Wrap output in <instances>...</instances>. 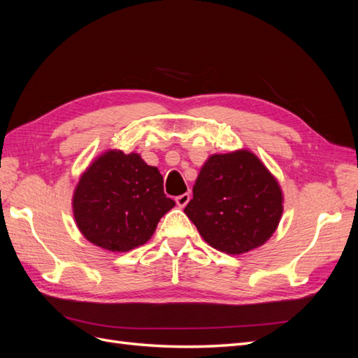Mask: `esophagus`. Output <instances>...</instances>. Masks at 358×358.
<instances>
[{"instance_id":"34e87169","label":"esophagus","mask_w":358,"mask_h":358,"mask_svg":"<svg viewBox=\"0 0 358 358\" xmlns=\"http://www.w3.org/2000/svg\"><path fill=\"white\" fill-rule=\"evenodd\" d=\"M189 199H191V196H189V192H185V194H182V196L176 197V203H178V206H179V208H180V209H183V208H185V206L188 204Z\"/></svg>"}]
</instances>
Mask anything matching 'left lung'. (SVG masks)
<instances>
[{
  "instance_id": "obj_1",
  "label": "left lung",
  "mask_w": 358,
  "mask_h": 358,
  "mask_svg": "<svg viewBox=\"0 0 358 358\" xmlns=\"http://www.w3.org/2000/svg\"><path fill=\"white\" fill-rule=\"evenodd\" d=\"M183 212L206 243L241 255L273 236L282 218L284 192L262 159L237 149L204 161Z\"/></svg>"
}]
</instances>
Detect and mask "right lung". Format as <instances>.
I'll list each match as a JSON object with an SVG mask.
<instances>
[{
    "label": "right lung",
    "mask_w": 358,
    "mask_h": 358,
    "mask_svg": "<svg viewBox=\"0 0 358 358\" xmlns=\"http://www.w3.org/2000/svg\"><path fill=\"white\" fill-rule=\"evenodd\" d=\"M175 201L162 188L157 167L137 152L107 149L92 159L74 188L76 225L86 241L110 252L145 245Z\"/></svg>",
    "instance_id": "obj_1"
}]
</instances>
